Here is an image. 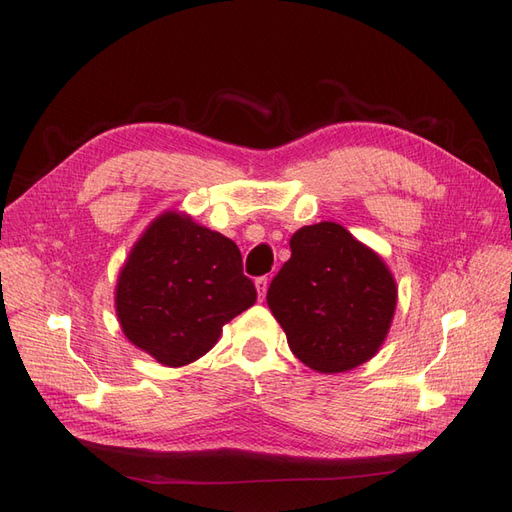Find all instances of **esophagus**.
Here are the masks:
<instances>
[{
	"instance_id": "esophagus-1",
	"label": "esophagus",
	"mask_w": 512,
	"mask_h": 512,
	"mask_svg": "<svg viewBox=\"0 0 512 512\" xmlns=\"http://www.w3.org/2000/svg\"><path fill=\"white\" fill-rule=\"evenodd\" d=\"M267 288H269V277H258V280H256V290H258V299L260 301L265 299Z\"/></svg>"
}]
</instances>
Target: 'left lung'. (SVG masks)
Here are the masks:
<instances>
[{
	"label": "left lung",
	"mask_w": 512,
	"mask_h": 512,
	"mask_svg": "<svg viewBox=\"0 0 512 512\" xmlns=\"http://www.w3.org/2000/svg\"><path fill=\"white\" fill-rule=\"evenodd\" d=\"M267 303L292 354L318 374H342L376 356L389 335L397 284L380 254L335 222L299 228Z\"/></svg>",
	"instance_id": "8db88e82"
}]
</instances>
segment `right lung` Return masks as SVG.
Returning <instances> with one entry per match:
<instances>
[{
	"instance_id": "right-lung-1",
	"label": "right lung",
	"mask_w": 512,
	"mask_h": 512,
	"mask_svg": "<svg viewBox=\"0 0 512 512\" xmlns=\"http://www.w3.org/2000/svg\"><path fill=\"white\" fill-rule=\"evenodd\" d=\"M254 303L237 243L183 211H164L145 228L115 286L123 335L166 367L207 354L224 324Z\"/></svg>"
}]
</instances>
